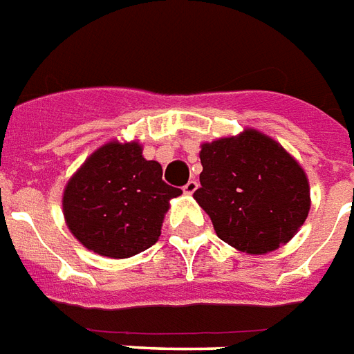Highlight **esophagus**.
I'll return each instance as SVG.
<instances>
[{
  "label": "esophagus",
  "instance_id": "1",
  "mask_svg": "<svg viewBox=\"0 0 354 354\" xmlns=\"http://www.w3.org/2000/svg\"><path fill=\"white\" fill-rule=\"evenodd\" d=\"M196 187H198V183H196L195 180H189V182L183 185V193H185V195H193L196 191Z\"/></svg>",
  "mask_w": 354,
  "mask_h": 354
}]
</instances>
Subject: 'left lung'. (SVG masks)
I'll return each instance as SVG.
<instances>
[{"instance_id": "obj_1", "label": "left lung", "mask_w": 354, "mask_h": 354, "mask_svg": "<svg viewBox=\"0 0 354 354\" xmlns=\"http://www.w3.org/2000/svg\"><path fill=\"white\" fill-rule=\"evenodd\" d=\"M195 201L215 234L236 250L267 254L295 236L308 217L310 183L301 163L254 128L201 145Z\"/></svg>"}]
</instances>
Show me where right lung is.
I'll return each instance as SVG.
<instances>
[{
	"mask_svg": "<svg viewBox=\"0 0 354 354\" xmlns=\"http://www.w3.org/2000/svg\"><path fill=\"white\" fill-rule=\"evenodd\" d=\"M161 176V165L145 159L139 141L105 142L64 185V223L96 254L115 260L139 254L158 241L171 201L182 195Z\"/></svg>",
	"mask_w": 354,
	"mask_h": 354,
	"instance_id": "1",
	"label": "right lung"
}]
</instances>
